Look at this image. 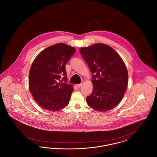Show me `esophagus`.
I'll return each mask as SVG.
<instances>
[{
  "instance_id": "1",
  "label": "esophagus",
  "mask_w": 157,
  "mask_h": 157,
  "mask_svg": "<svg viewBox=\"0 0 157 157\" xmlns=\"http://www.w3.org/2000/svg\"><path fill=\"white\" fill-rule=\"evenodd\" d=\"M82 84H83V83H81L77 84V85H76V86H77L78 88H80V87L82 86Z\"/></svg>"
}]
</instances>
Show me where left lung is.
<instances>
[{
	"mask_svg": "<svg viewBox=\"0 0 157 157\" xmlns=\"http://www.w3.org/2000/svg\"><path fill=\"white\" fill-rule=\"evenodd\" d=\"M80 53L92 74L93 90L86 97L87 104L100 112L112 109L120 104L127 90L125 63L113 48L103 44L82 48Z\"/></svg>",
	"mask_w": 157,
	"mask_h": 157,
	"instance_id": "left-lung-1",
	"label": "left lung"
}]
</instances>
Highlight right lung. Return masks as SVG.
Listing matches in <instances>:
<instances>
[{
    "mask_svg": "<svg viewBox=\"0 0 157 157\" xmlns=\"http://www.w3.org/2000/svg\"><path fill=\"white\" fill-rule=\"evenodd\" d=\"M75 51L74 48L60 43L48 47L33 60L29 74V90L44 109L58 111L69 104L74 89L66 82L65 64ZM62 75L65 82H58Z\"/></svg>",
    "mask_w": 157,
    "mask_h": 157,
    "instance_id": "add662e5",
    "label": "right lung"
}]
</instances>
